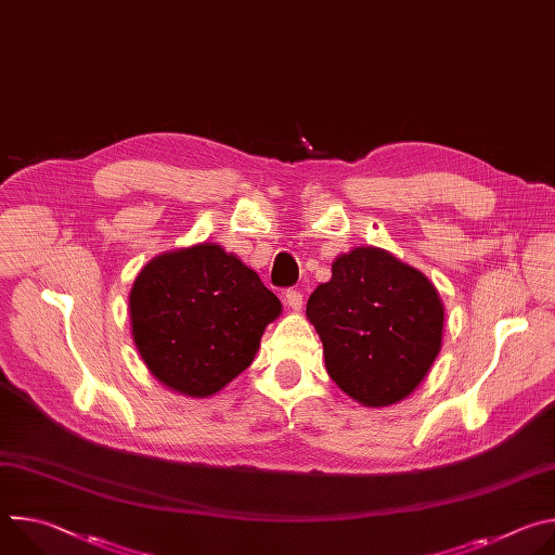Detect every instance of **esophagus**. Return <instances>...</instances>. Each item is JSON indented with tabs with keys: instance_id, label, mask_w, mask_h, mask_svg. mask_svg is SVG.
Masks as SVG:
<instances>
[{
	"instance_id": "1",
	"label": "esophagus",
	"mask_w": 555,
	"mask_h": 555,
	"mask_svg": "<svg viewBox=\"0 0 555 555\" xmlns=\"http://www.w3.org/2000/svg\"><path fill=\"white\" fill-rule=\"evenodd\" d=\"M285 302L292 309H300L302 307V294L298 289H285Z\"/></svg>"
}]
</instances>
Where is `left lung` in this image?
I'll return each mask as SVG.
<instances>
[{"mask_svg": "<svg viewBox=\"0 0 555 555\" xmlns=\"http://www.w3.org/2000/svg\"><path fill=\"white\" fill-rule=\"evenodd\" d=\"M330 377L366 406L404 400L430 371L443 305L415 268L377 248H356L332 266V281L307 300Z\"/></svg>", "mask_w": 555, "mask_h": 555, "instance_id": "obj_1", "label": "left lung"}]
</instances>
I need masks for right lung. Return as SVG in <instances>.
Instances as JSON below:
<instances>
[{"instance_id": "add662e5", "label": "right lung", "mask_w": 555, "mask_h": 555, "mask_svg": "<svg viewBox=\"0 0 555 555\" xmlns=\"http://www.w3.org/2000/svg\"><path fill=\"white\" fill-rule=\"evenodd\" d=\"M129 313L149 371L173 390L208 398L250 366L281 302L240 259L199 244L149 261Z\"/></svg>"}]
</instances>
